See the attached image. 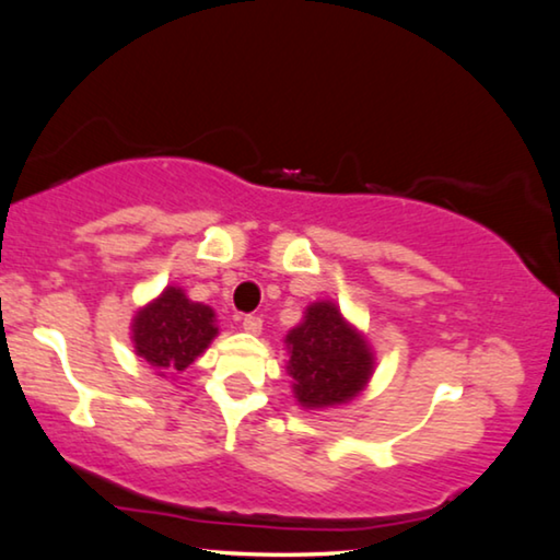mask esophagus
<instances>
[{
	"label": "esophagus",
	"mask_w": 560,
	"mask_h": 560,
	"mask_svg": "<svg viewBox=\"0 0 560 560\" xmlns=\"http://www.w3.org/2000/svg\"><path fill=\"white\" fill-rule=\"evenodd\" d=\"M243 329L250 335H258L264 329V319L261 317H254V314H248V317H243Z\"/></svg>",
	"instance_id": "34e87169"
}]
</instances>
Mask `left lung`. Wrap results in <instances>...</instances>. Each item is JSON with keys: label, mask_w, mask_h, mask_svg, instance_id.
<instances>
[{"label": "left lung", "mask_w": 560, "mask_h": 560, "mask_svg": "<svg viewBox=\"0 0 560 560\" xmlns=\"http://www.w3.org/2000/svg\"><path fill=\"white\" fill-rule=\"evenodd\" d=\"M291 388L304 408L342 406L365 388L375 355L335 302L306 306L304 319L287 335Z\"/></svg>", "instance_id": "obj_1"}]
</instances>
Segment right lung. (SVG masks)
I'll return each instance as SVG.
<instances>
[{
	"label": "right lung",
	"mask_w": 560,
	"mask_h": 560,
	"mask_svg": "<svg viewBox=\"0 0 560 560\" xmlns=\"http://www.w3.org/2000/svg\"><path fill=\"white\" fill-rule=\"evenodd\" d=\"M215 312L192 302L179 287H167L160 296L133 314L131 342L160 375L183 373L215 340Z\"/></svg>",
	"instance_id": "obj_1"
}]
</instances>
